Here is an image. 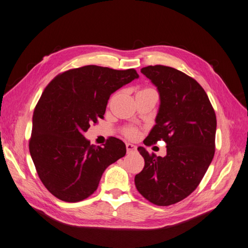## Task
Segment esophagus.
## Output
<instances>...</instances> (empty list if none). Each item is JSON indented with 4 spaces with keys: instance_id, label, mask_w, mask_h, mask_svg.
<instances>
[{
    "instance_id": "esophagus-1",
    "label": "esophagus",
    "mask_w": 248,
    "mask_h": 248,
    "mask_svg": "<svg viewBox=\"0 0 248 248\" xmlns=\"http://www.w3.org/2000/svg\"><path fill=\"white\" fill-rule=\"evenodd\" d=\"M125 147H126V152L128 153H132V152L136 151V146L132 143H126Z\"/></svg>"
}]
</instances>
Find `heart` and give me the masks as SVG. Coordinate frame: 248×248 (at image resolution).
<instances>
[{"mask_svg": "<svg viewBox=\"0 0 248 248\" xmlns=\"http://www.w3.org/2000/svg\"><path fill=\"white\" fill-rule=\"evenodd\" d=\"M125 135L129 138H135L137 136V131L134 129H130L128 131H125Z\"/></svg>", "mask_w": 248, "mask_h": 248, "instance_id": "heart-1", "label": "heart"}]
</instances>
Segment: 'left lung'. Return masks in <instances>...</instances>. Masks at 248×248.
Wrapping results in <instances>:
<instances>
[{
	"label": "left lung",
	"mask_w": 248,
	"mask_h": 248,
	"mask_svg": "<svg viewBox=\"0 0 248 248\" xmlns=\"http://www.w3.org/2000/svg\"><path fill=\"white\" fill-rule=\"evenodd\" d=\"M141 73L160 96L155 124L143 143L164 140L167 154L157 157L139 146L144 167L135 185L147 201L169 206L193 192L213 160L216 115L206 91L186 74L165 65L146 66Z\"/></svg>",
	"instance_id": "obj_1"
}]
</instances>
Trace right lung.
Here are the masks:
<instances>
[{
    "label": "right lung",
    "mask_w": 248,
    "mask_h": 248,
    "mask_svg": "<svg viewBox=\"0 0 248 248\" xmlns=\"http://www.w3.org/2000/svg\"><path fill=\"white\" fill-rule=\"evenodd\" d=\"M138 78L133 68L86 65L58 75L42 93L33 113L29 150L39 179L57 199H87L105 169L125 155L122 140L111 137L101 147L83 134L104 117L110 95Z\"/></svg>",
    "instance_id": "1"
}]
</instances>
